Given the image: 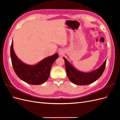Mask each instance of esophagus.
Returning a JSON list of instances; mask_svg holds the SVG:
<instances>
[{
	"mask_svg": "<svg viewBox=\"0 0 120 120\" xmlns=\"http://www.w3.org/2000/svg\"><path fill=\"white\" fill-rule=\"evenodd\" d=\"M59 54L60 56H63L64 54V51L63 49H60L59 50Z\"/></svg>",
	"mask_w": 120,
	"mask_h": 120,
	"instance_id": "34e87169",
	"label": "esophagus"
}]
</instances>
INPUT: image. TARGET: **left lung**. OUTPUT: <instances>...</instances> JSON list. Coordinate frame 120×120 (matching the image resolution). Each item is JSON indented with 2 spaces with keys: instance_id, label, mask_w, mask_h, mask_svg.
<instances>
[{
  "instance_id": "obj_1",
  "label": "left lung",
  "mask_w": 120,
  "mask_h": 120,
  "mask_svg": "<svg viewBox=\"0 0 120 120\" xmlns=\"http://www.w3.org/2000/svg\"><path fill=\"white\" fill-rule=\"evenodd\" d=\"M65 61V66L68 77L70 81L77 85H87L97 81L103 74L106 67V60L104 63L96 70L89 72L79 71L70 64L66 59L63 57Z\"/></svg>"
}]
</instances>
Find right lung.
Segmentation results:
<instances>
[{
	"label": "right lung",
	"mask_w": 120,
	"mask_h": 120,
	"mask_svg": "<svg viewBox=\"0 0 120 120\" xmlns=\"http://www.w3.org/2000/svg\"><path fill=\"white\" fill-rule=\"evenodd\" d=\"M10 57L14 71L18 77L30 84L38 85L48 80L52 65L59 57V54L56 53L45 57L34 65L27 64L17 57L14 52L12 40L10 47Z\"/></svg>",
	"instance_id": "right-lung-1"
}]
</instances>
